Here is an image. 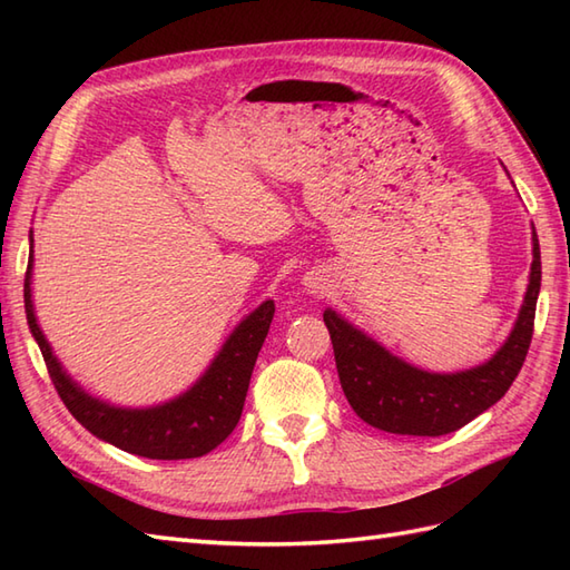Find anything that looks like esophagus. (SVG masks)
<instances>
[{"label":"esophagus","mask_w":570,"mask_h":570,"mask_svg":"<svg viewBox=\"0 0 570 570\" xmlns=\"http://www.w3.org/2000/svg\"><path fill=\"white\" fill-rule=\"evenodd\" d=\"M328 286H331L328 276H325V272H321V269L308 272V274L304 276V288H306V292H308L311 296L325 294V292H328Z\"/></svg>","instance_id":"1"}]
</instances>
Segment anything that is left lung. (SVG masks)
I'll list each match as a JSON object with an SVG mask.
<instances>
[{"instance_id": "obj_1", "label": "left lung", "mask_w": 570, "mask_h": 570, "mask_svg": "<svg viewBox=\"0 0 570 570\" xmlns=\"http://www.w3.org/2000/svg\"><path fill=\"white\" fill-rule=\"evenodd\" d=\"M529 286L510 337L488 362L460 372H429L392 355L374 337L325 308L337 377L355 414L370 426L402 435H445L463 429L510 390L524 365L534 333V313L541 288V252L531 225Z\"/></svg>"}]
</instances>
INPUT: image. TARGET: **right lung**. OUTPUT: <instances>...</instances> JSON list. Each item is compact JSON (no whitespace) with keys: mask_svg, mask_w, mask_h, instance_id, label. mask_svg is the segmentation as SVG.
Here are the masks:
<instances>
[{"mask_svg":"<svg viewBox=\"0 0 570 570\" xmlns=\"http://www.w3.org/2000/svg\"><path fill=\"white\" fill-rule=\"evenodd\" d=\"M29 269L23 278V308L33 341L39 343L48 374L58 396L68 411L100 441L117 445L119 451L135 453L151 460H184L200 458L220 445L235 431L245 406L252 370L257 362L264 337L274 318V301L266 298L259 308L237 323L223 343L220 353L213 357L196 384L168 399L164 404L129 409L117 406L92 396L70 377L53 355L51 343L39 328L31 298L33 269V235L29 233Z\"/></svg>","mask_w":570,"mask_h":570,"instance_id":"1","label":"right lung"}]
</instances>
